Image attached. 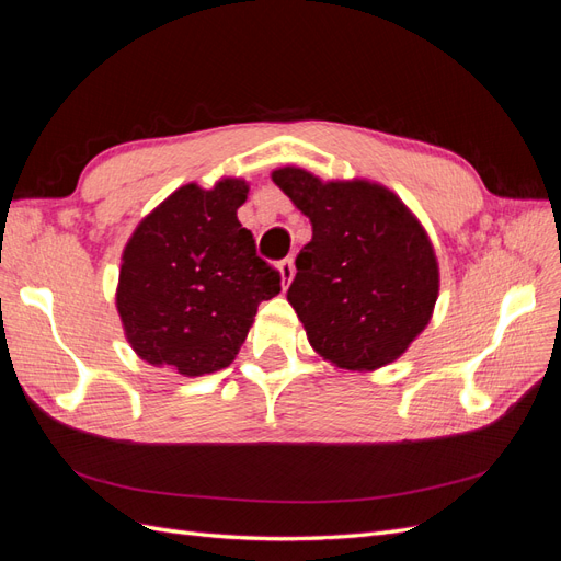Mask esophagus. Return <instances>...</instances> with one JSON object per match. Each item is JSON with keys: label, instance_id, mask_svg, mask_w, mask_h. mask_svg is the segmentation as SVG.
Returning <instances> with one entry per match:
<instances>
[{"label": "esophagus", "instance_id": "obj_1", "mask_svg": "<svg viewBox=\"0 0 561 561\" xmlns=\"http://www.w3.org/2000/svg\"><path fill=\"white\" fill-rule=\"evenodd\" d=\"M278 271H280V280H283V290L287 285L293 283V278H295V262H293V257H287V260H283V262H278Z\"/></svg>", "mask_w": 561, "mask_h": 561}]
</instances>
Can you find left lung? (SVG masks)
I'll return each instance as SVG.
<instances>
[{"label":"left lung","mask_w":561,"mask_h":561,"mask_svg":"<svg viewBox=\"0 0 561 561\" xmlns=\"http://www.w3.org/2000/svg\"><path fill=\"white\" fill-rule=\"evenodd\" d=\"M271 180L313 227L287 290L311 346L353 371L398 360L428 325L439 290L426 229L381 184L322 182L295 165Z\"/></svg>","instance_id":"left-lung-1"}]
</instances>
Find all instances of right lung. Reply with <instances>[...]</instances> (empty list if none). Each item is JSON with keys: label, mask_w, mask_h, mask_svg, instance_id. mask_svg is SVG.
I'll use <instances>...</instances> for the list:
<instances>
[{"label": "right lung", "mask_w": 561, "mask_h": 561, "mask_svg": "<svg viewBox=\"0 0 561 561\" xmlns=\"http://www.w3.org/2000/svg\"><path fill=\"white\" fill-rule=\"evenodd\" d=\"M248 184H184L151 210L126 243L116 309L133 351L184 377L210 375L236 358L280 274L254 250L236 217Z\"/></svg>", "instance_id": "right-lung-1"}]
</instances>
